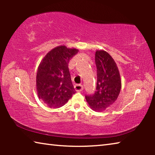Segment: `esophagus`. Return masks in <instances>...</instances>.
I'll return each instance as SVG.
<instances>
[{
    "label": "esophagus",
    "instance_id": "obj_1",
    "mask_svg": "<svg viewBox=\"0 0 155 155\" xmlns=\"http://www.w3.org/2000/svg\"><path fill=\"white\" fill-rule=\"evenodd\" d=\"M74 90L77 91H81L83 90V86L82 85H74Z\"/></svg>",
    "mask_w": 155,
    "mask_h": 155
}]
</instances>
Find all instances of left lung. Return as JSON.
<instances>
[{"instance_id":"1","label":"left lung","mask_w":155,"mask_h":155,"mask_svg":"<svg viewBox=\"0 0 155 155\" xmlns=\"http://www.w3.org/2000/svg\"><path fill=\"white\" fill-rule=\"evenodd\" d=\"M97 68V83L95 93L86 95L90 108L103 111L112 105L119 96L122 81L116 64L111 56L104 51H97L95 54Z\"/></svg>"}]
</instances>
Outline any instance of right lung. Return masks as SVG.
<instances>
[{
  "label": "right lung",
  "mask_w": 155,
  "mask_h": 155,
  "mask_svg": "<svg viewBox=\"0 0 155 155\" xmlns=\"http://www.w3.org/2000/svg\"><path fill=\"white\" fill-rule=\"evenodd\" d=\"M78 52L76 48L57 46L49 51L39 65L37 92L39 98L50 108L64 106L75 94L68 64Z\"/></svg>",
  "instance_id": "add662e5"
}]
</instances>
